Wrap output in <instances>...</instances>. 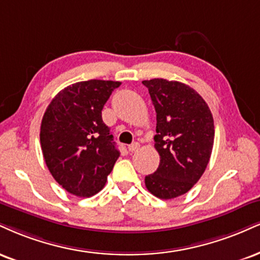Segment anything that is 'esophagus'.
<instances>
[{
  "instance_id": "34e87169",
  "label": "esophagus",
  "mask_w": 260,
  "mask_h": 260,
  "mask_svg": "<svg viewBox=\"0 0 260 260\" xmlns=\"http://www.w3.org/2000/svg\"><path fill=\"white\" fill-rule=\"evenodd\" d=\"M139 143H133V144H131V145H128V151H131V152H133V151H136V150H138L139 149Z\"/></svg>"
}]
</instances>
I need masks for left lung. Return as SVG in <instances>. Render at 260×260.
I'll use <instances>...</instances> for the list:
<instances>
[{"label":"left lung","mask_w":260,"mask_h":260,"mask_svg":"<svg viewBox=\"0 0 260 260\" xmlns=\"http://www.w3.org/2000/svg\"><path fill=\"white\" fill-rule=\"evenodd\" d=\"M156 111L155 149L160 165L145 177L152 195L171 200L198 183L214 142V122L207 103L185 83L164 79L143 81Z\"/></svg>","instance_id":"1"}]
</instances>
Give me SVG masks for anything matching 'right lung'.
<instances>
[{
  "instance_id": "obj_1",
  "label": "right lung",
  "mask_w": 260,
  "mask_h": 260,
  "mask_svg": "<svg viewBox=\"0 0 260 260\" xmlns=\"http://www.w3.org/2000/svg\"><path fill=\"white\" fill-rule=\"evenodd\" d=\"M118 81L89 80L53 98L41 122L40 140L49 172L68 192L90 198L103 189L120 156L102 110Z\"/></svg>"
}]
</instances>
